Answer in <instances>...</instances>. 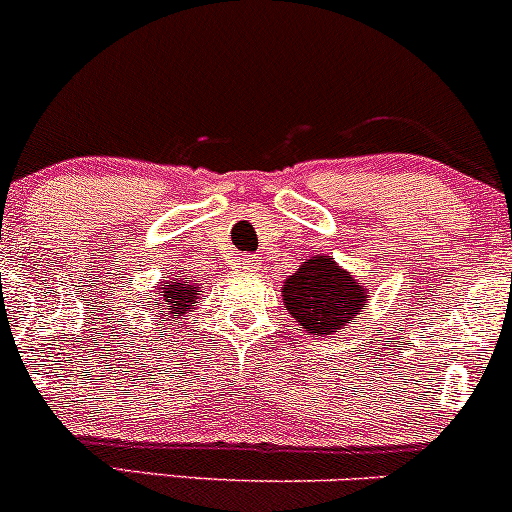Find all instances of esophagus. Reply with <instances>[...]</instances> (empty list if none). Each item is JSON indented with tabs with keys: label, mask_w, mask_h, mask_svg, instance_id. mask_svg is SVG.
<instances>
[{
	"label": "esophagus",
	"mask_w": 512,
	"mask_h": 512,
	"mask_svg": "<svg viewBox=\"0 0 512 512\" xmlns=\"http://www.w3.org/2000/svg\"><path fill=\"white\" fill-rule=\"evenodd\" d=\"M260 257L257 255H245L243 257V267L248 269V272H257V269H260Z\"/></svg>",
	"instance_id": "esophagus-1"
}]
</instances>
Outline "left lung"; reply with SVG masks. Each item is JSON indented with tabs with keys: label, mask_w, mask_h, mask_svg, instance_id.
I'll use <instances>...</instances> for the list:
<instances>
[{
	"label": "left lung",
	"mask_w": 512,
	"mask_h": 512,
	"mask_svg": "<svg viewBox=\"0 0 512 512\" xmlns=\"http://www.w3.org/2000/svg\"><path fill=\"white\" fill-rule=\"evenodd\" d=\"M281 301L301 330L325 337L344 330L366 308V289L330 255H313L284 281Z\"/></svg>",
	"instance_id": "8db88e82"
}]
</instances>
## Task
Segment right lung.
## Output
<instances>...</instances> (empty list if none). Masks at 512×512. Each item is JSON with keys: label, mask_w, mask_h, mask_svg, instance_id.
<instances>
[{"label": "right lung", "mask_w": 512, "mask_h": 512, "mask_svg": "<svg viewBox=\"0 0 512 512\" xmlns=\"http://www.w3.org/2000/svg\"><path fill=\"white\" fill-rule=\"evenodd\" d=\"M202 286L195 284L192 279H182V276H170V279L158 281V293L154 308L161 320H173V317H182L192 310V303H197V298Z\"/></svg>", "instance_id": "obj_1"}]
</instances>
